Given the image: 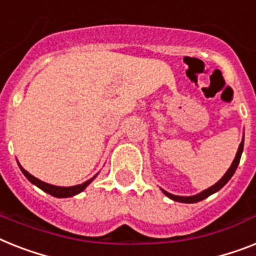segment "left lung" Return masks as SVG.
I'll use <instances>...</instances> for the list:
<instances>
[{"instance_id": "1", "label": "left lung", "mask_w": 256, "mask_h": 256, "mask_svg": "<svg viewBox=\"0 0 256 256\" xmlns=\"http://www.w3.org/2000/svg\"><path fill=\"white\" fill-rule=\"evenodd\" d=\"M243 143H244V135H243L242 138V142H240V147H238V151H236V158H234V160H232V166L229 167V170L226 171V174L224 176H222L220 180H218L217 182H216L214 186H209L208 189H205V190H202V192L197 193V194H193V196H176V194H172V193L167 192V190H164V189H162V192L166 194L167 197H170L171 200L174 201H178V202H186V204H194V202H198V201H202L205 200L206 197H209L210 194H213V193L218 192L220 189L224 188V186H226V182H229L230 178H232V176L234 175V172H236V167H238V164H240V156H242V152H243Z\"/></svg>"}]
</instances>
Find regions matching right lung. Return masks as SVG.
<instances>
[{
    "instance_id": "obj_1",
    "label": "right lung",
    "mask_w": 256,
    "mask_h": 256,
    "mask_svg": "<svg viewBox=\"0 0 256 256\" xmlns=\"http://www.w3.org/2000/svg\"><path fill=\"white\" fill-rule=\"evenodd\" d=\"M18 166H20L22 174L26 176V178L31 182V184H34V186H36L38 188H40L43 192L48 193V194H51V196L54 197H58V198H66V197L76 196V194L82 192V190H84V189L86 188V186H88L96 178H97V175H98V174H96L92 178H89V180H86V182H82V184H78V186H52V184H48V182H42V180L36 178L35 176L31 175V174H28V172H27L20 163H18Z\"/></svg>"
}]
</instances>
